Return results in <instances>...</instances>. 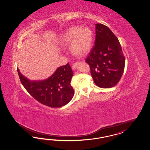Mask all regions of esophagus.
<instances>
[{
    "mask_svg": "<svg viewBox=\"0 0 150 150\" xmlns=\"http://www.w3.org/2000/svg\"><path fill=\"white\" fill-rule=\"evenodd\" d=\"M78 64V62H76V63L73 64V65H72V69H76Z\"/></svg>",
    "mask_w": 150,
    "mask_h": 150,
    "instance_id": "obj_1",
    "label": "esophagus"
}]
</instances>
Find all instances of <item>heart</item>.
Returning a JSON list of instances; mask_svg holds the SVG:
<instances>
[{
	"label": "heart",
	"mask_w": 150,
	"mask_h": 150,
	"mask_svg": "<svg viewBox=\"0 0 150 150\" xmlns=\"http://www.w3.org/2000/svg\"><path fill=\"white\" fill-rule=\"evenodd\" d=\"M61 44L64 47L70 45L71 51L74 55L84 56L92 48L93 33L88 27H72L63 36Z\"/></svg>",
	"instance_id": "1"
}]
</instances>
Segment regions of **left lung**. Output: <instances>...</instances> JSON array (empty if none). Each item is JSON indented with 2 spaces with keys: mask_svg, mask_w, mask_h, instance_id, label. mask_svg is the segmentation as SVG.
Listing matches in <instances>:
<instances>
[{
  "mask_svg": "<svg viewBox=\"0 0 150 150\" xmlns=\"http://www.w3.org/2000/svg\"><path fill=\"white\" fill-rule=\"evenodd\" d=\"M95 30L94 46L86 62L90 66L96 85L110 88L116 86L122 76L125 59L118 39L108 27L97 23Z\"/></svg>",
  "mask_w": 150,
  "mask_h": 150,
  "instance_id": "obj_1",
  "label": "left lung"
}]
</instances>
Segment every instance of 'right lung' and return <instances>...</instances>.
<instances>
[{
    "label": "right lung",
    "instance_id": "add662e5",
    "mask_svg": "<svg viewBox=\"0 0 150 150\" xmlns=\"http://www.w3.org/2000/svg\"><path fill=\"white\" fill-rule=\"evenodd\" d=\"M22 84L28 93L38 102L50 107H60L73 98L74 90L71 85L73 71L69 63L59 67L47 79L30 81L17 69Z\"/></svg>",
    "mask_w": 150,
    "mask_h": 150
}]
</instances>
